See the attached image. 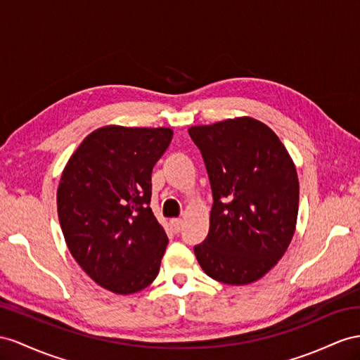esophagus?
<instances>
[{
  "instance_id": "obj_1",
  "label": "esophagus",
  "mask_w": 360,
  "mask_h": 360,
  "mask_svg": "<svg viewBox=\"0 0 360 360\" xmlns=\"http://www.w3.org/2000/svg\"><path fill=\"white\" fill-rule=\"evenodd\" d=\"M170 228L174 234H178L182 229V220L181 219H172L170 220Z\"/></svg>"
}]
</instances>
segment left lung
<instances>
[{"label":"left lung","instance_id":"8db88e82","mask_svg":"<svg viewBox=\"0 0 360 360\" xmlns=\"http://www.w3.org/2000/svg\"><path fill=\"white\" fill-rule=\"evenodd\" d=\"M208 172L210 231L195 246L204 272L225 284H250L288 250L298 216L297 170L271 129L250 117L188 129Z\"/></svg>","mask_w":360,"mask_h":360}]
</instances>
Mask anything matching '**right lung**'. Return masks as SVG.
<instances>
[{"label": "right lung", "mask_w": 360, "mask_h": 360, "mask_svg": "<svg viewBox=\"0 0 360 360\" xmlns=\"http://www.w3.org/2000/svg\"><path fill=\"white\" fill-rule=\"evenodd\" d=\"M172 136L169 127H100L63 169V237L80 268L110 292L135 293L160 272L169 238L152 213L150 181Z\"/></svg>", "instance_id": "right-lung-1"}]
</instances>
